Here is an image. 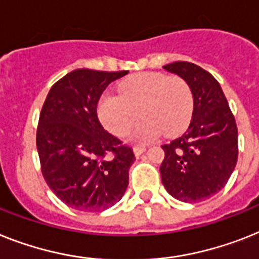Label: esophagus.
Instances as JSON below:
<instances>
[{
	"label": "esophagus",
	"instance_id": "34e87169",
	"mask_svg": "<svg viewBox=\"0 0 259 259\" xmlns=\"http://www.w3.org/2000/svg\"><path fill=\"white\" fill-rule=\"evenodd\" d=\"M145 149H147V148H145V145H135L134 152H135V155H136V156H140L143 152H144Z\"/></svg>",
	"mask_w": 259,
	"mask_h": 259
}]
</instances>
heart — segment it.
<instances>
[{
	"label": "heart",
	"instance_id": "obj_1",
	"mask_svg": "<svg viewBox=\"0 0 259 259\" xmlns=\"http://www.w3.org/2000/svg\"><path fill=\"white\" fill-rule=\"evenodd\" d=\"M119 93L103 94L98 103L100 121L117 138L130 134L139 112L144 120L134 134L139 143L152 142L163 132L180 134L193 115V93L181 76L142 72L120 83Z\"/></svg>",
	"mask_w": 259,
	"mask_h": 259
}]
</instances>
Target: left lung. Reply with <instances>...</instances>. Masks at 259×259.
I'll use <instances>...</instances> for the list:
<instances>
[{
  "label": "left lung",
  "instance_id": "8db88e82",
  "mask_svg": "<svg viewBox=\"0 0 259 259\" xmlns=\"http://www.w3.org/2000/svg\"><path fill=\"white\" fill-rule=\"evenodd\" d=\"M184 78L193 93V116L187 132L163 144L161 181L170 196L200 202L225 187L238 159V131L220 83L191 62L164 66Z\"/></svg>",
  "mask_w": 259,
  "mask_h": 259
}]
</instances>
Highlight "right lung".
<instances>
[{"label":"right lung","instance_id":"1","mask_svg":"<svg viewBox=\"0 0 259 259\" xmlns=\"http://www.w3.org/2000/svg\"><path fill=\"white\" fill-rule=\"evenodd\" d=\"M127 72L74 70L53 84L42 106L37 127L40 170L70 208L104 210L127 189L134 151L104 130L96 112L106 87Z\"/></svg>","mask_w":259,"mask_h":259}]
</instances>
